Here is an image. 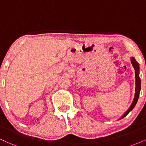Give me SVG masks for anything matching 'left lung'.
<instances>
[{
  "instance_id": "8db88e82",
  "label": "left lung",
  "mask_w": 146,
  "mask_h": 146,
  "mask_svg": "<svg viewBox=\"0 0 146 146\" xmlns=\"http://www.w3.org/2000/svg\"><path fill=\"white\" fill-rule=\"evenodd\" d=\"M130 60H131V63L135 71V79H136V80H135V84H136V87H135V98H134L133 102H132L130 108H129L128 110L122 115V117L119 119L125 117L132 109H133L134 107L136 105L137 101H138L139 97V93L141 90V80L139 78V64L137 62V61H136V60H135V58H133V57H132V58H130Z\"/></svg>"
}]
</instances>
